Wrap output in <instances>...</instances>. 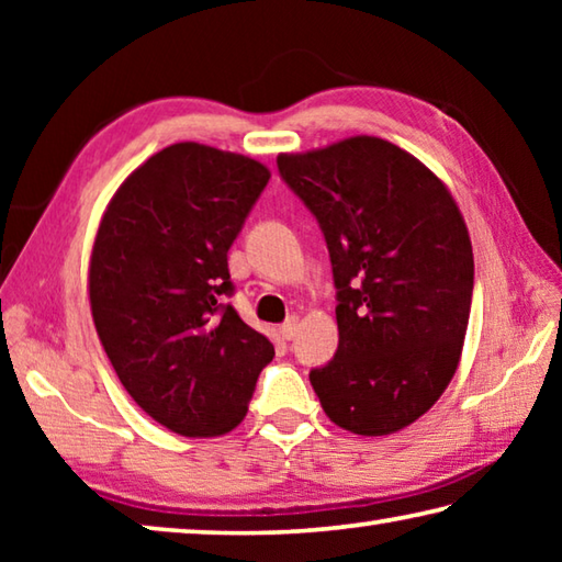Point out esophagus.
Masks as SVG:
<instances>
[{"label":"esophagus","mask_w":562,"mask_h":562,"mask_svg":"<svg viewBox=\"0 0 562 562\" xmlns=\"http://www.w3.org/2000/svg\"><path fill=\"white\" fill-rule=\"evenodd\" d=\"M297 327H300V322H297V317H290V319H284L282 325H280V335H282V339H294V335H297Z\"/></svg>","instance_id":"obj_1"}]
</instances>
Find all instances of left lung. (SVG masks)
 Here are the masks:
<instances>
[{
  "label": "left lung",
  "instance_id": "1",
  "mask_svg": "<svg viewBox=\"0 0 562 562\" xmlns=\"http://www.w3.org/2000/svg\"><path fill=\"white\" fill-rule=\"evenodd\" d=\"M278 170L315 215L337 288L339 347L310 372L312 389L341 429H404L449 386L469 327L459 207L429 168L374 136L278 156Z\"/></svg>",
  "mask_w": 562,
  "mask_h": 562
}]
</instances>
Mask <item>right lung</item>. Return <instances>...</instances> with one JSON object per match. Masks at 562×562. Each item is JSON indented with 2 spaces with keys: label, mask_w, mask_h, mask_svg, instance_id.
I'll list each match as a JSON object with an SVG mask.
<instances>
[{
  "label": "right lung",
  "mask_w": 562,
  "mask_h": 562,
  "mask_svg": "<svg viewBox=\"0 0 562 562\" xmlns=\"http://www.w3.org/2000/svg\"><path fill=\"white\" fill-rule=\"evenodd\" d=\"M268 180L252 158L176 144L133 170L103 213L93 325L133 402L176 434L235 429L274 357L227 302V250Z\"/></svg>",
  "instance_id": "obj_1"
}]
</instances>
